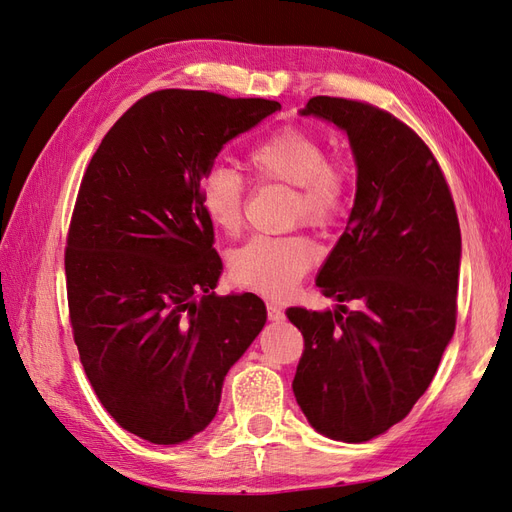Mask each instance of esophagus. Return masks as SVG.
Listing matches in <instances>:
<instances>
[{
    "label": "esophagus",
    "instance_id": "34e87169",
    "mask_svg": "<svg viewBox=\"0 0 512 512\" xmlns=\"http://www.w3.org/2000/svg\"><path fill=\"white\" fill-rule=\"evenodd\" d=\"M267 316H269V320H275V322H280V320L286 318V316H284V309L273 305V303L267 305Z\"/></svg>",
    "mask_w": 512,
    "mask_h": 512
}]
</instances>
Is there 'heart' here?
Listing matches in <instances>:
<instances>
[{"instance_id":"b5f03b06","label":"heart","mask_w":512,"mask_h":512,"mask_svg":"<svg viewBox=\"0 0 512 512\" xmlns=\"http://www.w3.org/2000/svg\"><path fill=\"white\" fill-rule=\"evenodd\" d=\"M243 166L252 181L292 185L288 220L333 228L344 220L352 198V175L344 162L327 158L314 134L282 128L245 151ZM198 203L207 220L224 235L243 226L245 179L237 170L211 166L200 179ZM318 258L305 235H258L230 258V277L241 288L269 299H284L299 286Z\"/></svg>"}]
</instances>
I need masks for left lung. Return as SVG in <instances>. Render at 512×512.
<instances>
[{"label": "left lung", "mask_w": 512, "mask_h": 512, "mask_svg": "<svg viewBox=\"0 0 512 512\" xmlns=\"http://www.w3.org/2000/svg\"><path fill=\"white\" fill-rule=\"evenodd\" d=\"M303 115L346 130L359 177L316 280L337 309H286L303 335L292 391L314 429L356 444L404 421L436 376L457 322L461 230L438 160L404 121L331 96L309 98Z\"/></svg>", "instance_id": "left-lung-1"}]
</instances>
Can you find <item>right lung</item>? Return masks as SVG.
<instances>
[{
    "mask_svg": "<svg viewBox=\"0 0 512 512\" xmlns=\"http://www.w3.org/2000/svg\"><path fill=\"white\" fill-rule=\"evenodd\" d=\"M277 108L151 91L106 132L83 175L64 256L74 344L106 412L153 444L211 423L224 376L267 322L256 294L211 292L222 260L198 185L230 138Z\"/></svg>",
    "mask_w": 512,
    "mask_h": 512,
    "instance_id": "add662e5",
    "label": "right lung"
}]
</instances>
